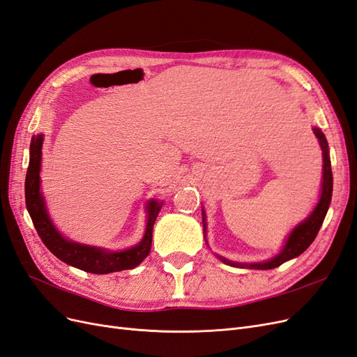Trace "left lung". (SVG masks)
Masks as SVG:
<instances>
[{
  "instance_id": "8db88e82",
  "label": "left lung",
  "mask_w": 357,
  "mask_h": 357,
  "mask_svg": "<svg viewBox=\"0 0 357 357\" xmlns=\"http://www.w3.org/2000/svg\"><path fill=\"white\" fill-rule=\"evenodd\" d=\"M313 133L316 135L319 145L321 148V158H324V174H321V188H320V195H319V202L314 206V209L312 211L303 222L295 225L292 228V231L289 236L286 237L284 245L280 249V252L275 257L262 261V262H237L227 259L221 255L215 254V257L222 261L227 266L237 267V268H252V270H271L282 266L283 262L294 259L296 257H300L303 252L313 243V240L316 238L319 229L324 224L325 216L328 213L331 199H332V169H331V157H329V146L328 141L319 128H313ZM202 220H203V234L206 240V233H208V221H206V211L202 206ZM206 245H208V240H206Z\"/></svg>"
}]
</instances>
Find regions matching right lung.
Here are the masks:
<instances>
[{"instance_id": "add662e5", "label": "right lung", "mask_w": 357, "mask_h": 357, "mask_svg": "<svg viewBox=\"0 0 357 357\" xmlns=\"http://www.w3.org/2000/svg\"><path fill=\"white\" fill-rule=\"evenodd\" d=\"M44 135H33L29 146V166L25 179V199L26 209L31 220L36 227L43 243L47 246L54 257L65 264L93 274H108L123 270H130L139 266L151 250L153 227L157 215L162 209L163 202L157 199L148 200L146 211V227L144 237L137 245L123 249L109 250L105 248L90 246L78 243V241L66 238L61 234L59 229L53 224L45 204L44 194L41 191V157H43Z\"/></svg>"}]
</instances>
